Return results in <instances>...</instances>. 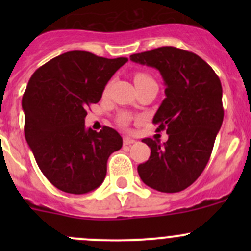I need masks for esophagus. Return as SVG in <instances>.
<instances>
[{
  "label": "esophagus",
  "instance_id": "34e87169",
  "mask_svg": "<svg viewBox=\"0 0 251 251\" xmlns=\"http://www.w3.org/2000/svg\"><path fill=\"white\" fill-rule=\"evenodd\" d=\"M135 140H133V138H131V137H127V136H125V137H124V144H125V146H130V144H132V143H135Z\"/></svg>",
  "mask_w": 251,
  "mask_h": 251
}]
</instances>
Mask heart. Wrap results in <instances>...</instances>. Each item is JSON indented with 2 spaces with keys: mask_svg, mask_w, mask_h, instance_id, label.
Segmentation results:
<instances>
[{
  "mask_svg": "<svg viewBox=\"0 0 251 251\" xmlns=\"http://www.w3.org/2000/svg\"><path fill=\"white\" fill-rule=\"evenodd\" d=\"M149 80H153V78L149 76L148 74H146V73L137 72L135 74V83L136 82H142V81H149ZM108 88H109V85L105 87V92L108 91ZM130 121H131V115L128 113H125V111H124V113L119 114L118 123L120 124L121 126H124V127H125V126H127L128 124H130Z\"/></svg>",
  "mask_w": 251,
  "mask_h": 251,
  "instance_id": "heart-1",
  "label": "heart"
}]
</instances>
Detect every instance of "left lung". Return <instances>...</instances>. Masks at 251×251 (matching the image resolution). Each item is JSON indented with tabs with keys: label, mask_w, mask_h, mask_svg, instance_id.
Masks as SVG:
<instances>
[{
	"label": "left lung",
	"mask_w": 251,
	"mask_h": 251,
	"mask_svg": "<svg viewBox=\"0 0 251 251\" xmlns=\"http://www.w3.org/2000/svg\"><path fill=\"white\" fill-rule=\"evenodd\" d=\"M132 62L156 68L165 81L166 98L153 118L169 140L144 138L151 156L137 168L141 179L164 193L186 189L203 173L224 121L221 81L196 53L164 46L130 55Z\"/></svg>",
	"instance_id": "8db88e82"
}]
</instances>
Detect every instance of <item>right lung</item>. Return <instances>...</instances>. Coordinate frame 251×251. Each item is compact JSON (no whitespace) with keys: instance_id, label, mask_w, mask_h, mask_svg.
I'll use <instances>...</instances> for the list:
<instances>
[{"instance_id":"add662e5","label":"right lung","mask_w":251,"mask_h":251,"mask_svg":"<svg viewBox=\"0 0 251 251\" xmlns=\"http://www.w3.org/2000/svg\"><path fill=\"white\" fill-rule=\"evenodd\" d=\"M126 62L125 57L108 59L72 50L50 59L30 77L22 100L25 138L42 174L65 193L85 194L100 187L108 158L123 147L114 128L86 130L85 118Z\"/></svg>"}]
</instances>
